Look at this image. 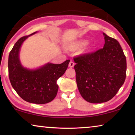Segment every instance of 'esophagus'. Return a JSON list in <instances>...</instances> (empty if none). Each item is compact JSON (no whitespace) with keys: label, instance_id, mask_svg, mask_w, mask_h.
<instances>
[{"label":"esophagus","instance_id":"1","mask_svg":"<svg viewBox=\"0 0 135 135\" xmlns=\"http://www.w3.org/2000/svg\"><path fill=\"white\" fill-rule=\"evenodd\" d=\"M74 66V63L73 62V61H70V63H69V67L70 68H72Z\"/></svg>","mask_w":135,"mask_h":135}]
</instances>
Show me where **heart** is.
<instances>
[{
  "label": "heart",
  "mask_w": 135,
  "mask_h": 135,
  "mask_svg": "<svg viewBox=\"0 0 135 135\" xmlns=\"http://www.w3.org/2000/svg\"><path fill=\"white\" fill-rule=\"evenodd\" d=\"M87 43V41L85 40H80L77 41L76 43H74V44L71 45L73 47H75V48H79L82 46H84ZM91 49V47L90 45H86L84 47V48L81 50V53H87V52H89Z\"/></svg>",
  "instance_id": "obj_1"
}]
</instances>
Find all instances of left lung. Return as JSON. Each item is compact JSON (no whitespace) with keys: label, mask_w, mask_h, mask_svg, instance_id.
Here are the masks:
<instances>
[{"label":"left lung","mask_w":135,"mask_h":135,"mask_svg":"<svg viewBox=\"0 0 135 135\" xmlns=\"http://www.w3.org/2000/svg\"><path fill=\"white\" fill-rule=\"evenodd\" d=\"M103 48L74 58L77 85L86 101L105 102L116 95L126 76V58L120 43L103 33Z\"/></svg>","instance_id":"1"}]
</instances>
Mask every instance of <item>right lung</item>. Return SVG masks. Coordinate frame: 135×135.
I'll return each instance as SVG.
<instances>
[{
    "instance_id": "obj_1",
    "label": "right lung",
    "mask_w": 135,
    "mask_h": 135,
    "mask_svg": "<svg viewBox=\"0 0 135 135\" xmlns=\"http://www.w3.org/2000/svg\"><path fill=\"white\" fill-rule=\"evenodd\" d=\"M20 38L13 46L8 58L9 77L11 85L22 99L30 103L44 104L52 101L58 90L57 80L64 74L70 60L60 64L47 63L36 69L22 66L20 51L22 43L29 36Z\"/></svg>"
}]
</instances>
